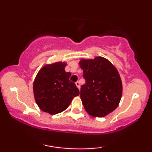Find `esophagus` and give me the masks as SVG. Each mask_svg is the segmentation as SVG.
<instances>
[{
    "instance_id": "obj_1",
    "label": "esophagus",
    "mask_w": 152,
    "mask_h": 152,
    "mask_svg": "<svg viewBox=\"0 0 152 152\" xmlns=\"http://www.w3.org/2000/svg\"><path fill=\"white\" fill-rule=\"evenodd\" d=\"M76 86L78 88V89H80V83H79V82H78V81L76 82Z\"/></svg>"
}]
</instances>
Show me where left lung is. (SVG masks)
<instances>
[{
    "instance_id": "8db88e82",
    "label": "left lung",
    "mask_w": 152,
    "mask_h": 152,
    "mask_svg": "<svg viewBox=\"0 0 152 152\" xmlns=\"http://www.w3.org/2000/svg\"><path fill=\"white\" fill-rule=\"evenodd\" d=\"M85 84L81 88L82 104L94 117H104L117 108L122 96V82L116 68L104 57L81 58Z\"/></svg>"
}]
</instances>
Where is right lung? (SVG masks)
I'll return each mask as SVG.
<instances>
[{
  "label": "right lung",
  "instance_id": "right-lung-1",
  "mask_svg": "<svg viewBox=\"0 0 152 152\" xmlns=\"http://www.w3.org/2000/svg\"><path fill=\"white\" fill-rule=\"evenodd\" d=\"M66 62L46 64L35 78L33 89L35 101L44 112L54 115L62 112L70 105L79 91L70 81L71 74L66 72Z\"/></svg>",
  "mask_w": 152,
  "mask_h": 152
}]
</instances>
